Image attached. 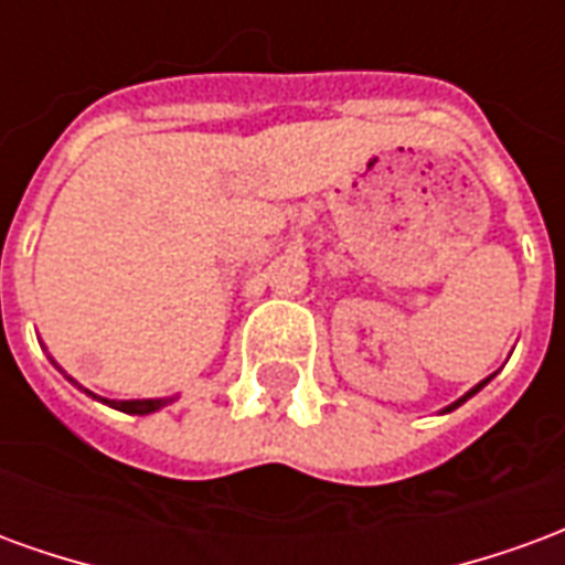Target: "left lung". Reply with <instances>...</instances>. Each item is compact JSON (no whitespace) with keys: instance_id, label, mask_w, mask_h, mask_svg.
<instances>
[{"instance_id":"8db88e82","label":"left lung","mask_w":565,"mask_h":565,"mask_svg":"<svg viewBox=\"0 0 565 565\" xmlns=\"http://www.w3.org/2000/svg\"><path fill=\"white\" fill-rule=\"evenodd\" d=\"M490 379H493V375H490ZM490 379H484V381H478V384H475L472 391H469V393H462V396H460V399H457V403H450V405H445V408H441V415H448V412H454V408H460V405H462V403H466V399H472L475 393L481 391V387H484V384H490Z\"/></svg>"}]
</instances>
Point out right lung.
<instances>
[{
	"label": "right lung",
	"instance_id": "1",
	"mask_svg": "<svg viewBox=\"0 0 565 565\" xmlns=\"http://www.w3.org/2000/svg\"><path fill=\"white\" fill-rule=\"evenodd\" d=\"M60 372H63V369H60ZM68 381H72V384H78L75 379H68ZM81 391H84V387H81ZM84 393H87V396H93V399H99V403L111 405V408H117V412H124V415H153V412H160V408H166V405H172L174 399H178V396H162V399H103V396H96V393H90V391H84Z\"/></svg>",
	"mask_w": 565,
	"mask_h": 565
}]
</instances>
